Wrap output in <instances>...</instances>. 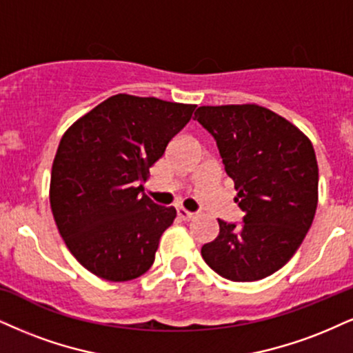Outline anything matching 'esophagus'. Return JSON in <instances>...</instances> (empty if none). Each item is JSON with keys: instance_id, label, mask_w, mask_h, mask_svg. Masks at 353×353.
Listing matches in <instances>:
<instances>
[{"instance_id": "obj_1", "label": "esophagus", "mask_w": 353, "mask_h": 353, "mask_svg": "<svg viewBox=\"0 0 353 353\" xmlns=\"http://www.w3.org/2000/svg\"><path fill=\"white\" fill-rule=\"evenodd\" d=\"M176 212H178V217H180V219H183V221H190V219H193V217H194V212L186 211L185 208H178Z\"/></svg>"}]
</instances>
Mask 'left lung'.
I'll return each instance as SVG.
<instances>
[{"label": "left lung", "mask_w": 353, "mask_h": 353, "mask_svg": "<svg viewBox=\"0 0 353 353\" xmlns=\"http://www.w3.org/2000/svg\"><path fill=\"white\" fill-rule=\"evenodd\" d=\"M194 119L214 137L232 178L242 223H219L201 255L217 275L256 281L280 270L310 230L319 170L312 143L285 117L256 104L201 106Z\"/></svg>", "instance_id": "1"}]
</instances>
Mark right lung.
I'll return each mask as SVG.
<instances>
[{"mask_svg":"<svg viewBox=\"0 0 353 353\" xmlns=\"http://www.w3.org/2000/svg\"><path fill=\"white\" fill-rule=\"evenodd\" d=\"M194 108L116 94L63 134L52 165L50 208L68 250L88 272L129 281L152 267L176 210L155 204L142 183Z\"/></svg>","mask_w":353,"mask_h":353,"instance_id":"obj_1","label":"right lung"}]
</instances>
